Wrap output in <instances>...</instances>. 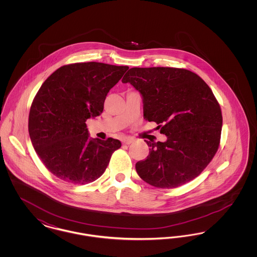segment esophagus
I'll list each match as a JSON object with an SVG mask.
<instances>
[{
    "label": "esophagus",
    "mask_w": 257,
    "mask_h": 257,
    "mask_svg": "<svg viewBox=\"0 0 257 257\" xmlns=\"http://www.w3.org/2000/svg\"><path fill=\"white\" fill-rule=\"evenodd\" d=\"M123 145H130L133 143V139L131 138H124L122 140Z\"/></svg>",
    "instance_id": "obj_1"
}]
</instances>
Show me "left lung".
I'll return each mask as SVG.
<instances>
[{
	"instance_id": "left-lung-1",
	"label": "left lung",
	"mask_w": 257,
	"mask_h": 257,
	"mask_svg": "<svg viewBox=\"0 0 257 257\" xmlns=\"http://www.w3.org/2000/svg\"><path fill=\"white\" fill-rule=\"evenodd\" d=\"M143 96L144 117L157 123L164 143L147 142L149 155L136 164L149 185L171 189L197 177L220 146V104L196 73L173 67H133L124 75Z\"/></svg>"
}]
</instances>
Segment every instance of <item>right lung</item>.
Instances as JSON below:
<instances>
[{
  "mask_svg": "<svg viewBox=\"0 0 257 257\" xmlns=\"http://www.w3.org/2000/svg\"><path fill=\"white\" fill-rule=\"evenodd\" d=\"M128 68L95 61L67 64L40 86L30 110L29 134L38 157L58 178L93 182L121 147L112 138H89L86 121L102 113L108 92Z\"/></svg>",
  "mask_w": 257,
  "mask_h": 257,
  "instance_id": "1",
  "label": "right lung"
}]
</instances>
